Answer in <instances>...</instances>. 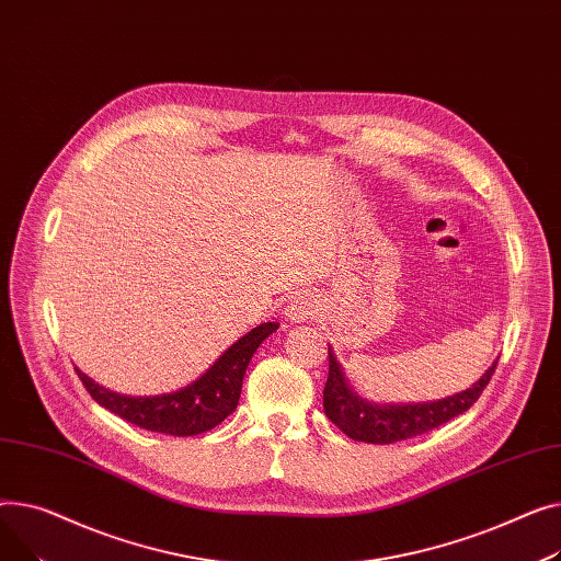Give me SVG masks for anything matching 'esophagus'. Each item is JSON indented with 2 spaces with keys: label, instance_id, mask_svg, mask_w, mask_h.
<instances>
[{
  "label": "esophagus",
  "instance_id": "obj_1",
  "mask_svg": "<svg viewBox=\"0 0 561 561\" xmlns=\"http://www.w3.org/2000/svg\"><path fill=\"white\" fill-rule=\"evenodd\" d=\"M317 301L312 299V296L304 294V296H296V299H291L287 306H285V317L294 323H301V321H310L314 319L317 314Z\"/></svg>",
  "mask_w": 561,
  "mask_h": 561
}]
</instances>
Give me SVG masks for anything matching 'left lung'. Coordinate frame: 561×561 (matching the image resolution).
Listing matches in <instances>:
<instances>
[{"mask_svg": "<svg viewBox=\"0 0 561 561\" xmlns=\"http://www.w3.org/2000/svg\"><path fill=\"white\" fill-rule=\"evenodd\" d=\"M499 359L484 371V376L455 397L435 403L416 405H374L369 401L357 399L344 380V374L337 365L335 355L328 348V380L323 387V410L344 435L355 442L367 444H393L419 437L433 427L467 412L489 385Z\"/></svg>", "mask_w": 561, "mask_h": 561, "instance_id": "obj_1", "label": "left lung"}]
</instances>
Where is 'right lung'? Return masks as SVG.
I'll return each instance as SVG.
<instances>
[{"label": "right lung", "mask_w": 561, "mask_h": 561, "mask_svg": "<svg viewBox=\"0 0 561 561\" xmlns=\"http://www.w3.org/2000/svg\"><path fill=\"white\" fill-rule=\"evenodd\" d=\"M276 321L255 325L251 333L230 346L199 380L174 393H162V397H122V393L99 387L79 369L77 374L99 405L128 423L172 437L202 435L213 431L238 408L249 359L262 342L276 333Z\"/></svg>", "instance_id": "add662e5"}]
</instances>
